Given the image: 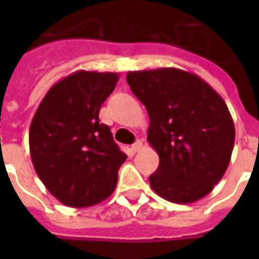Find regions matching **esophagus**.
Segmentation results:
<instances>
[{
  "label": "esophagus",
  "instance_id": "esophagus-1",
  "mask_svg": "<svg viewBox=\"0 0 259 259\" xmlns=\"http://www.w3.org/2000/svg\"><path fill=\"white\" fill-rule=\"evenodd\" d=\"M141 149H142V142L140 141V140L134 142L133 145H132V152H133V153H137V152H140Z\"/></svg>",
  "mask_w": 259,
  "mask_h": 259
}]
</instances>
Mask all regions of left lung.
<instances>
[{
	"label": "left lung",
	"instance_id": "8db88e82",
	"mask_svg": "<svg viewBox=\"0 0 259 259\" xmlns=\"http://www.w3.org/2000/svg\"><path fill=\"white\" fill-rule=\"evenodd\" d=\"M126 80L149 114L148 142L160 157L150 187L188 204L208 195L231 160L235 127L223 98L179 68L130 71Z\"/></svg>",
	"mask_w": 259,
	"mask_h": 259
}]
</instances>
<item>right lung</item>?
<instances>
[{
	"mask_svg": "<svg viewBox=\"0 0 259 259\" xmlns=\"http://www.w3.org/2000/svg\"><path fill=\"white\" fill-rule=\"evenodd\" d=\"M117 72L76 71L48 90L29 127L34 170L68 207H90L114 192L126 156L99 110L117 84Z\"/></svg>",
	"mask_w": 259,
	"mask_h": 259,
	"instance_id": "obj_1",
	"label": "right lung"
}]
</instances>
